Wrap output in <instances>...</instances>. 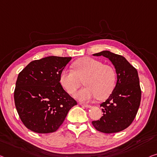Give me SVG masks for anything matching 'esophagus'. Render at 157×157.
Wrapping results in <instances>:
<instances>
[{
	"mask_svg": "<svg viewBox=\"0 0 157 157\" xmlns=\"http://www.w3.org/2000/svg\"><path fill=\"white\" fill-rule=\"evenodd\" d=\"M81 106H82L84 107H85V108H91L92 106H90V105H88V104H80Z\"/></svg>",
	"mask_w": 157,
	"mask_h": 157,
	"instance_id": "obj_1",
	"label": "esophagus"
}]
</instances>
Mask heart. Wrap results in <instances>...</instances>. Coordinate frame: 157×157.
I'll return each mask as SVG.
<instances>
[{
	"instance_id": "b5f03b06",
	"label": "heart",
	"mask_w": 157,
	"mask_h": 157,
	"mask_svg": "<svg viewBox=\"0 0 157 157\" xmlns=\"http://www.w3.org/2000/svg\"><path fill=\"white\" fill-rule=\"evenodd\" d=\"M73 70L64 69L60 75V83L66 92L73 95L84 82L86 87L79 91L76 97L82 101H88L97 97L104 99L111 94L116 85V72L111 65L90 57L77 60L72 64Z\"/></svg>"
}]
</instances>
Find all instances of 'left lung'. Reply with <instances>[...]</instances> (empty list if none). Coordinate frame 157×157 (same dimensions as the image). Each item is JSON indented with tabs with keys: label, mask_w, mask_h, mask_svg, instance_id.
I'll return each mask as SVG.
<instances>
[{
	"label": "left lung",
	"mask_w": 157,
	"mask_h": 157,
	"mask_svg": "<svg viewBox=\"0 0 157 157\" xmlns=\"http://www.w3.org/2000/svg\"><path fill=\"white\" fill-rule=\"evenodd\" d=\"M109 58L115 67L117 82L108 99L100 104L104 112L98 121H92L96 130L114 133L127 128L134 120L141 101V89L137 70L123 56L109 51L93 54Z\"/></svg>",
	"instance_id": "1"
}]
</instances>
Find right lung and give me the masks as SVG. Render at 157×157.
I'll use <instances>...</instances> for the list:
<instances>
[{
    "label": "right lung",
    "mask_w": 157,
    "mask_h": 157,
    "mask_svg": "<svg viewBox=\"0 0 157 157\" xmlns=\"http://www.w3.org/2000/svg\"><path fill=\"white\" fill-rule=\"evenodd\" d=\"M71 58L48 56L35 60L19 73L14 99L19 116L29 130L55 132L77 105L60 83V75Z\"/></svg>",
    "instance_id": "1"
}]
</instances>
